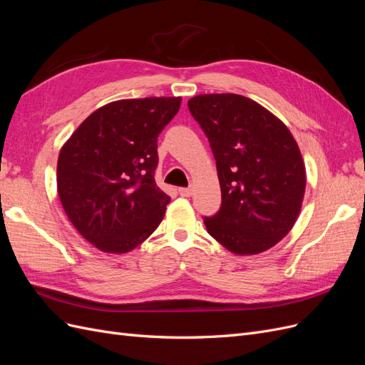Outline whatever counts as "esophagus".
<instances>
[{
    "label": "esophagus",
    "instance_id": "obj_1",
    "mask_svg": "<svg viewBox=\"0 0 365 365\" xmlns=\"http://www.w3.org/2000/svg\"><path fill=\"white\" fill-rule=\"evenodd\" d=\"M178 192H180V195H181V196H184V197H189V196H192V195H193V187H181V189H180Z\"/></svg>",
    "mask_w": 365,
    "mask_h": 365
}]
</instances>
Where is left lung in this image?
Returning <instances> with one entry per match:
<instances>
[{
  "label": "left lung",
  "instance_id": "left-lung-1",
  "mask_svg": "<svg viewBox=\"0 0 365 365\" xmlns=\"http://www.w3.org/2000/svg\"><path fill=\"white\" fill-rule=\"evenodd\" d=\"M187 105L210 141L222 193L219 212L204 217L208 235L237 256L272 248L294 227L306 189L291 130L239 94H200Z\"/></svg>",
  "mask_w": 365,
  "mask_h": 365
}]
</instances>
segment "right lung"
I'll list each match as a JSON object with an SVG mask.
<instances>
[{"label": "right lung", "mask_w": 365, "mask_h": 365, "mask_svg": "<svg viewBox=\"0 0 365 365\" xmlns=\"http://www.w3.org/2000/svg\"><path fill=\"white\" fill-rule=\"evenodd\" d=\"M181 97L126 98L98 108L65 141L58 195L70 222L103 252L125 254L157 230L170 196L155 182L157 140Z\"/></svg>", "instance_id": "add662e5"}]
</instances>
